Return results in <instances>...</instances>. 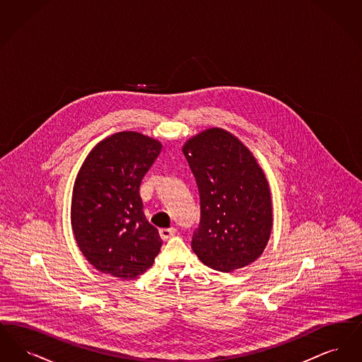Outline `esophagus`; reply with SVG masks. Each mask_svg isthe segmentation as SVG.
Segmentation results:
<instances>
[{
  "label": "esophagus",
  "instance_id": "esophagus-1",
  "mask_svg": "<svg viewBox=\"0 0 362 362\" xmlns=\"http://www.w3.org/2000/svg\"><path fill=\"white\" fill-rule=\"evenodd\" d=\"M158 233H160L163 240H167V239L173 238V235L176 233V229L175 228H163V229L158 230Z\"/></svg>",
  "mask_w": 362,
  "mask_h": 362
}]
</instances>
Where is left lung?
<instances>
[{"instance_id": "8db88e82", "label": "left lung", "mask_w": 362, "mask_h": 362, "mask_svg": "<svg viewBox=\"0 0 362 362\" xmlns=\"http://www.w3.org/2000/svg\"><path fill=\"white\" fill-rule=\"evenodd\" d=\"M183 153L201 199L192 251L207 267L223 273L255 262L273 228L270 189L257 158L220 127L189 138Z\"/></svg>"}]
</instances>
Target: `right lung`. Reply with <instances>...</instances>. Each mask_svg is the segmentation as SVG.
I'll use <instances>...</instances> for the list:
<instances>
[{
  "instance_id": "1",
  "label": "right lung",
  "mask_w": 362,
  "mask_h": 362,
  "mask_svg": "<svg viewBox=\"0 0 362 362\" xmlns=\"http://www.w3.org/2000/svg\"><path fill=\"white\" fill-rule=\"evenodd\" d=\"M161 144L137 132L100 141L74 182L71 228L86 260L99 272L134 279L155 262L163 241L144 214L139 186Z\"/></svg>"
}]
</instances>
